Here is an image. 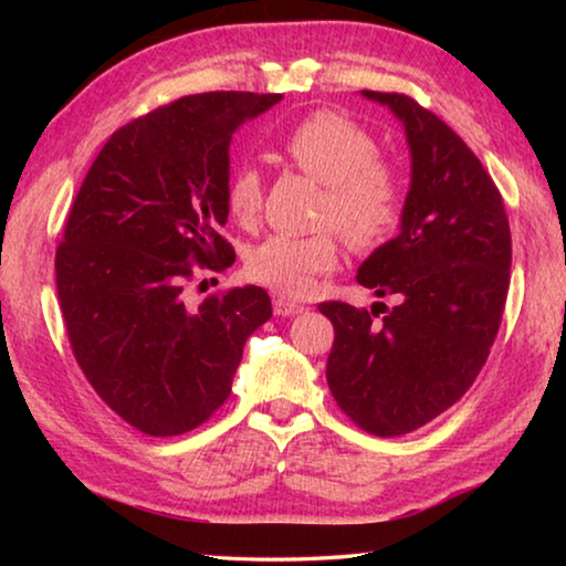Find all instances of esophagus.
<instances>
[{
	"instance_id": "34e87169",
	"label": "esophagus",
	"mask_w": 566,
	"mask_h": 566,
	"mask_svg": "<svg viewBox=\"0 0 566 566\" xmlns=\"http://www.w3.org/2000/svg\"><path fill=\"white\" fill-rule=\"evenodd\" d=\"M304 306L302 304H294L290 300H282V296H276L274 300V314L276 317H294V314H302Z\"/></svg>"
}]
</instances>
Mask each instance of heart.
Listing matches in <instances>:
<instances>
[{"instance_id": "obj_1", "label": "heart", "mask_w": 566, "mask_h": 566, "mask_svg": "<svg viewBox=\"0 0 566 566\" xmlns=\"http://www.w3.org/2000/svg\"><path fill=\"white\" fill-rule=\"evenodd\" d=\"M284 157L324 185L322 222L334 224L352 247L369 249L397 232L407 205L399 169L379 157L375 134L337 112H317L296 122L282 139ZM264 181L254 165H239L227 185V207L239 224L262 212ZM339 264V237L274 234L249 252L247 270L284 296H304L319 274Z\"/></svg>"}]
</instances>
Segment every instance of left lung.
I'll return each mask as SVG.
<instances>
[{
    "label": "left lung",
    "instance_id": "obj_1",
    "mask_svg": "<svg viewBox=\"0 0 566 566\" xmlns=\"http://www.w3.org/2000/svg\"><path fill=\"white\" fill-rule=\"evenodd\" d=\"M401 122L411 179L399 234L361 262L357 282L397 306L324 302L334 324L327 381L364 432L424 427L472 387L510 290L512 234L500 189L462 137L405 94L361 92Z\"/></svg>",
    "mask_w": 566,
    "mask_h": 566
}]
</instances>
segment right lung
Here are the masks:
<instances>
[{
    "mask_svg": "<svg viewBox=\"0 0 566 566\" xmlns=\"http://www.w3.org/2000/svg\"><path fill=\"white\" fill-rule=\"evenodd\" d=\"M282 94L209 92L117 129L94 159L56 249V294L94 391L149 437L195 429L224 405L247 339L272 317L247 284L189 306L195 266L224 270L229 145Z\"/></svg>",
    "mask_w": 566,
    "mask_h": 566,
    "instance_id": "add662e5",
    "label": "right lung"
}]
</instances>
